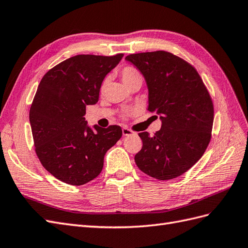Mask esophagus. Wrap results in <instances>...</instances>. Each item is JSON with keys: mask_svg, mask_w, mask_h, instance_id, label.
Listing matches in <instances>:
<instances>
[{"mask_svg": "<svg viewBox=\"0 0 248 248\" xmlns=\"http://www.w3.org/2000/svg\"><path fill=\"white\" fill-rule=\"evenodd\" d=\"M122 133H123V136L124 137H129V136H134V134H136V132H133L132 130H130V129H128V128H124L122 129Z\"/></svg>", "mask_w": 248, "mask_h": 248, "instance_id": "34e87169", "label": "esophagus"}]
</instances>
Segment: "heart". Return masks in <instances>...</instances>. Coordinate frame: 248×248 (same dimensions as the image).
Wrapping results in <instances>:
<instances>
[{
  "mask_svg": "<svg viewBox=\"0 0 248 248\" xmlns=\"http://www.w3.org/2000/svg\"><path fill=\"white\" fill-rule=\"evenodd\" d=\"M121 78L126 86H128L132 84V82L138 81V80L142 81V77L140 72L138 69L134 68V67H130V66L125 67V68L121 71ZM106 85H107V80H104L102 84V90L104 89V87H106Z\"/></svg>",
  "mask_w": 248,
  "mask_h": 248,
  "instance_id": "heart-1",
  "label": "heart"
}]
</instances>
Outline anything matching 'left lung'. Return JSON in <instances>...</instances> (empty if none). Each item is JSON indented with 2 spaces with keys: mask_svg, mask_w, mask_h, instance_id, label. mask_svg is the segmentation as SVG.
<instances>
[{
  "mask_svg": "<svg viewBox=\"0 0 248 248\" xmlns=\"http://www.w3.org/2000/svg\"><path fill=\"white\" fill-rule=\"evenodd\" d=\"M125 60L144 77L148 110L161 121L153 137L139 133L142 147L134 156L137 166L158 180L181 176L199 161L211 140V97L198 71L170 52H140Z\"/></svg>",
  "mask_w": 248,
  "mask_h": 248,
  "instance_id": "1",
  "label": "left lung"
}]
</instances>
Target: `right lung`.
<instances>
[{"label": "right lung", "instance_id": "add662e5", "mask_svg": "<svg viewBox=\"0 0 248 248\" xmlns=\"http://www.w3.org/2000/svg\"><path fill=\"white\" fill-rule=\"evenodd\" d=\"M123 54L78 55L46 73L30 108L35 151L60 181L84 185L98 176L104 155L122 137L120 126L90 127L86 107L99 98L101 84Z\"/></svg>", "mask_w": 248, "mask_h": 248}]
</instances>
